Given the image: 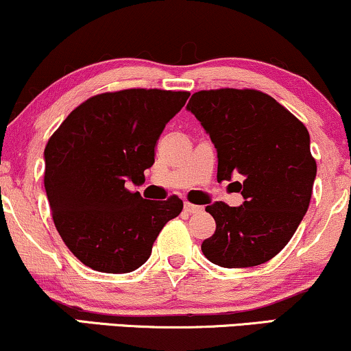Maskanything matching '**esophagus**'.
<instances>
[{
  "mask_svg": "<svg viewBox=\"0 0 351 351\" xmlns=\"http://www.w3.org/2000/svg\"><path fill=\"white\" fill-rule=\"evenodd\" d=\"M184 210L188 212V214H196V212H201L202 207L201 206H196V204H191L188 201H184Z\"/></svg>",
  "mask_w": 351,
  "mask_h": 351,
  "instance_id": "1",
  "label": "esophagus"
}]
</instances>
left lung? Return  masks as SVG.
<instances>
[{"instance_id": "left-lung-1", "label": "left lung", "mask_w": 351, "mask_h": 351, "mask_svg": "<svg viewBox=\"0 0 351 351\" xmlns=\"http://www.w3.org/2000/svg\"><path fill=\"white\" fill-rule=\"evenodd\" d=\"M186 108L217 149V180L233 181L245 202L206 207L215 233L201 250L220 267H252L277 256L309 207L316 160L309 132L272 97L254 88L193 94Z\"/></svg>"}]
</instances>
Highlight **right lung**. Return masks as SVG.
<instances>
[{"instance_id": "obj_1", "label": "right lung", "mask_w": 351, "mask_h": 351, "mask_svg": "<svg viewBox=\"0 0 351 351\" xmlns=\"http://www.w3.org/2000/svg\"><path fill=\"white\" fill-rule=\"evenodd\" d=\"M189 92L126 88L94 95L68 114L45 147V191L61 239L87 267H141L183 201L144 199L124 186L144 180L163 128Z\"/></svg>"}]
</instances>
